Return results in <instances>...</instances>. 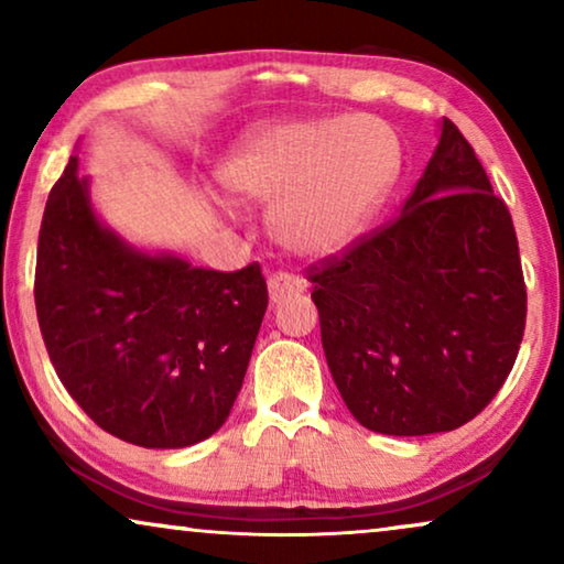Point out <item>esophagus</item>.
<instances>
[{
  "mask_svg": "<svg viewBox=\"0 0 564 564\" xmlns=\"http://www.w3.org/2000/svg\"><path fill=\"white\" fill-rule=\"evenodd\" d=\"M267 288H269V303L276 305V303H282V300H288L292 295H300V292L305 290V284L295 280V276L276 272V274L269 276Z\"/></svg>",
  "mask_w": 564,
  "mask_h": 564,
  "instance_id": "esophagus-1",
  "label": "esophagus"
}]
</instances>
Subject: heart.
Listing matches in <instances>:
<instances>
[{"label":"heart","instance_id":"obj_1","mask_svg":"<svg viewBox=\"0 0 564 564\" xmlns=\"http://www.w3.org/2000/svg\"><path fill=\"white\" fill-rule=\"evenodd\" d=\"M398 172L395 138L369 118L264 122L238 138L220 169L236 205H272L284 251L328 259L354 246Z\"/></svg>","mask_w":564,"mask_h":564}]
</instances>
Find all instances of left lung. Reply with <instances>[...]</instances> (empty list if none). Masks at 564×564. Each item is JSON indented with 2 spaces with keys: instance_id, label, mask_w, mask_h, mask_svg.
<instances>
[{
  "instance_id": "8db88e82",
  "label": "left lung",
  "mask_w": 564,
  "mask_h": 564,
  "mask_svg": "<svg viewBox=\"0 0 564 564\" xmlns=\"http://www.w3.org/2000/svg\"><path fill=\"white\" fill-rule=\"evenodd\" d=\"M311 282L336 388L377 434L473 421L506 382L527 326L511 213L446 118L398 218L313 267Z\"/></svg>"
}]
</instances>
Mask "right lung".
Wrapping results in <instances>:
<instances>
[{"mask_svg": "<svg viewBox=\"0 0 564 564\" xmlns=\"http://www.w3.org/2000/svg\"><path fill=\"white\" fill-rule=\"evenodd\" d=\"M259 264L215 272L128 243L68 159L37 236L35 311L84 413L145 449H182L226 423L267 313Z\"/></svg>", "mask_w": 564, "mask_h": 564, "instance_id": "right-lung-1", "label": "right lung"}]
</instances>
